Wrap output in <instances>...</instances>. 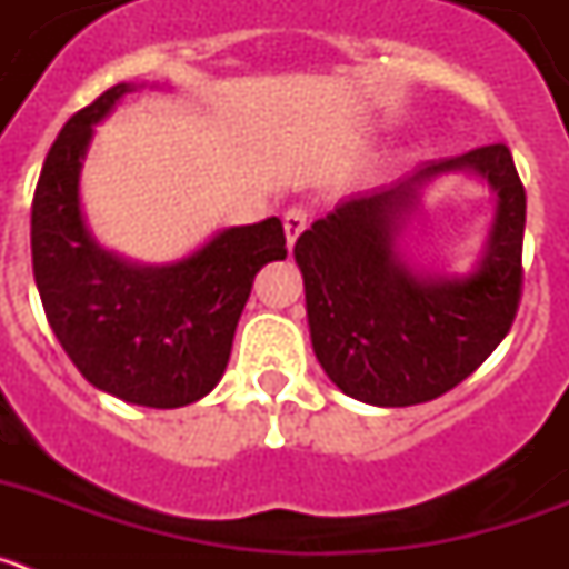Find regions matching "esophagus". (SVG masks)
Returning <instances> with one entry per match:
<instances>
[{
    "label": "esophagus",
    "mask_w": 569,
    "mask_h": 569,
    "mask_svg": "<svg viewBox=\"0 0 569 569\" xmlns=\"http://www.w3.org/2000/svg\"><path fill=\"white\" fill-rule=\"evenodd\" d=\"M308 228V210L305 208H290L284 213V236H288V248L293 250L296 239L301 236V230Z\"/></svg>",
    "instance_id": "esophagus-1"
}]
</instances>
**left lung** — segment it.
<instances>
[{
    "label": "left lung",
    "instance_id": "1",
    "mask_svg": "<svg viewBox=\"0 0 569 569\" xmlns=\"http://www.w3.org/2000/svg\"><path fill=\"white\" fill-rule=\"evenodd\" d=\"M470 172L497 196L482 253L465 274L406 259L423 190ZM527 199L505 144L425 162L399 182L350 196L296 241L308 328L321 370L350 399L410 407L439 399L499 347L521 299Z\"/></svg>",
    "mask_w": 569,
    "mask_h": 569
}]
</instances>
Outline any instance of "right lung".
<instances>
[{
  "instance_id": "obj_1",
  "label": "right lung",
  "mask_w": 569,
  "mask_h": 569,
  "mask_svg": "<svg viewBox=\"0 0 569 569\" xmlns=\"http://www.w3.org/2000/svg\"><path fill=\"white\" fill-rule=\"evenodd\" d=\"M139 88L113 84L59 130L33 193L30 253L50 330L79 373L116 399L170 410L219 385L256 273L288 248L276 216L219 230L164 264L99 244L82 210L84 156L93 128Z\"/></svg>"
}]
</instances>
